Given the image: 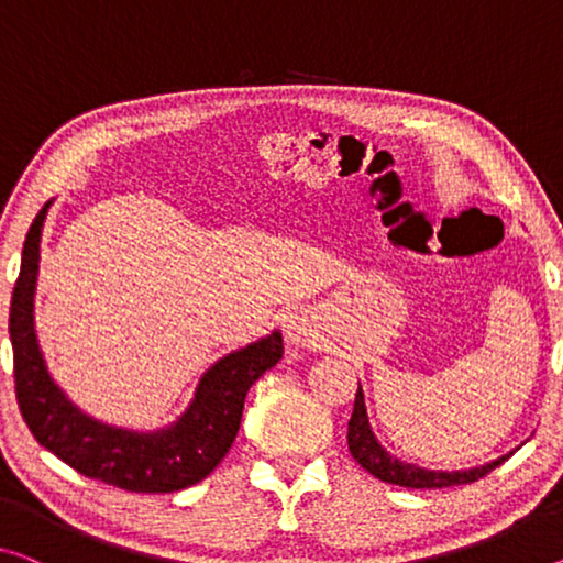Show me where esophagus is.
I'll return each mask as SVG.
<instances>
[{
	"label": "esophagus",
	"mask_w": 563,
	"mask_h": 563,
	"mask_svg": "<svg viewBox=\"0 0 563 563\" xmlns=\"http://www.w3.org/2000/svg\"><path fill=\"white\" fill-rule=\"evenodd\" d=\"M287 336L294 344H307L311 340V327L305 317H291L287 322Z\"/></svg>",
	"instance_id": "1"
}]
</instances>
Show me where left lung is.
<instances>
[{
	"instance_id": "left-lung-1",
	"label": "left lung",
	"mask_w": 563,
	"mask_h": 563,
	"mask_svg": "<svg viewBox=\"0 0 563 563\" xmlns=\"http://www.w3.org/2000/svg\"><path fill=\"white\" fill-rule=\"evenodd\" d=\"M347 443L350 453L354 461H357L362 468L375 475V478L393 483V486L402 488H448V486H463V483H473L483 478V475L490 473L496 465L506 461L508 455H500L498 461H490L486 465H478V468L468 471H428L418 468V465L405 463L400 457H395L379 445L375 432L369 428L367 420V408H365V395H362V387L354 397V410L347 426Z\"/></svg>"
}]
</instances>
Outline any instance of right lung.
<instances>
[{
	"mask_svg": "<svg viewBox=\"0 0 563 563\" xmlns=\"http://www.w3.org/2000/svg\"><path fill=\"white\" fill-rule=\"evenodd\" d=\"M49 203L42 206L24 239L10 307L14 393L24 422L42 448L108 486L131 493H173L194 486L229 453L249 387L282 360V332L274 330L206 369L188 410L168 428L137 432L90 418L49 377L34 332L40 239Z\"/></svg>",
	"mask_w": 563,
	"mask_h": 563,
	"instance_id": "add662e5",
	"label": "right lung"
}]
</instances>
